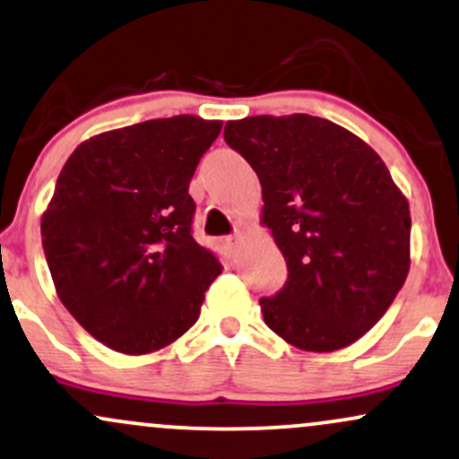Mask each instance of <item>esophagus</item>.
Returning a JSON list of instances; mask_svg holds the SVG:
<instances>
[{
	"label": "esophagus",
	"instance_id": "esophagus-1",
	"mask_svg": "<svg viewBox=\"0 0 459 459\" xmlns=\"http://www.w3.org/2000/svg\"><path fill=\"white\" fill-rule=\"evenodd\" d=\"M240 238L242 236L240 234H234V236H228V238H225V247H228V249L234 253L236 249H238V245H240Z\"/></svg>",
	"mask_w": 459,
	"mask_h": 459
}]
</instances>
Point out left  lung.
Returning <instances> with one entry per match:
<instances>
[{
  "mask_svg": "<svg viewBox=\"0 0 459 459\" xmlns=\"http://www.w3.org/2000/svg\"><path fill=\"white\" fill-rule=\"evenodd\" d=\"M223 137L260 178L262 221L288 264L283 288L260 299L266 326L309 352L354 343L411 268V208L386 165L307 113L228 122Z\"/></svg>",
  "mask_w": 459,
  "mask_h": 459,
  "instance_id": "left-lung-1",
  "label": "left lung"
}]
</instances>
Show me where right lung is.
I'll list each match as a JSON object with an SVG mask.
<instances>
[{"mask_svg":"<svg viewBox=\"0 0 459 459\" xmlns=\"http://www.w3.org/2000/svg\"><path fill=\"white\" fill-rule=\"evenodd\" d=\"M223 124L174 116L96 134L70 154L42 214L57 296L91 337L148 354L197 322L217 257L193 238L188 185Z\"/></svg>","mask_w":459,"mask_h":459,"instance_id":"right-lung-1","label":"right lung"}]
</instances>
